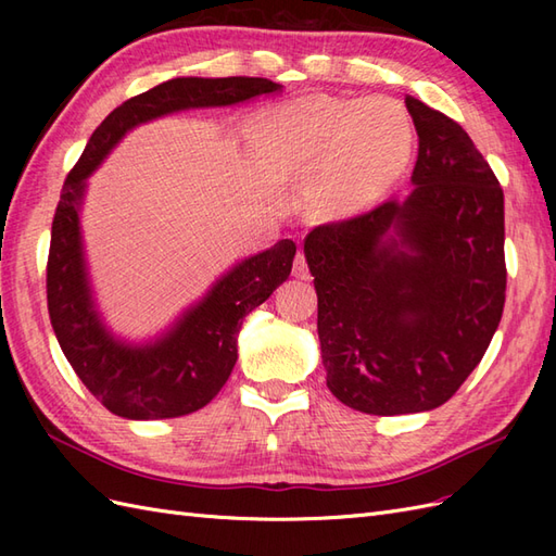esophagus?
<instances>
[{"label": "esophagus", "mask_w": 556, "mask_h": 556, "mask_svg": "<svg viewBox=\"0 0 556 556\" xmlns=\"http://www.w3.org/2000/svg\"><path fill=\"white\" fill-rule=\"evenodd\" d=\"M294 276L296 278H308V264H306V257H304V252H296V257H294Z\"/></svg>", "instance_id": "obj_1"}]
</instances>
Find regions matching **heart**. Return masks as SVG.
<instances>
[{
    "label": "heart",
    "mask_w": 556,
    "mask_h": 556,
    "mask_svg": "<svg viewBox=\"0 0 556 556\" xmlns=\"http://www.w3.org/2000/svg\"><path fill=\"white\" fill-rule=\"evenodd\" d=\"M248 141L264 172L315 174L317 204L350 215L371 206L406 172L415 131L408 111L392 99L317 94L264 109Z\"/></svg>",
    "instance_id": "obj_1"
}]
</instances>
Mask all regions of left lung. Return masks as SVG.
Listing matches in <instances>:
<instances>
[{"instance_id":"obj_1","label":"left lung","mask_w":556,"mask_h":556,"mask_svg":"<svg viewBox=\"0 0 556 556\" xmlns=\"http://www.w3.org/2000/svg\"><path fill=\"white\" fill-rule=\"evenodd\" d=\"M419 150L413 192L315 227L327 387L368 415L443 406L480 364L506 304L503 190L459 123L406 97Z\"/></svg>"}]
</instances>
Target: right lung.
<instances>
[{
	"instance_id": "add662e5",
	"label": "right lung",
	"mask_w": 556,
	"mask_h": 556,
	"mask_svg": "<svg viewBox=\"0 0 556 556\" xmlns=\"http://www.w3.org/2000/svg\"><path fill=\"white\" fill-rule=\"evenodd\" d=\"M280 88L268 78L250 76L166 80L111 111L66 176L50 231L48 315L76 376L113 415L164 419L204 408L223 390L237 364V336L243 317L288 280L296 245L282 239L243 260L162 339L148 345H127L113 339L94 311L78 223L86 178L131 127L185 109L231 106L280 92Z\"/></svg>"
}]
</instances>
